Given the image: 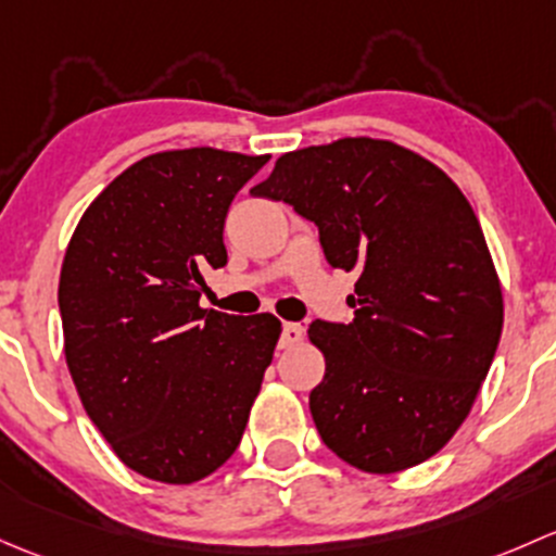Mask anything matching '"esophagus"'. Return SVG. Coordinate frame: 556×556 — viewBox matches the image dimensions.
<instances>
[{
	"label": "esophagus",
	"instance_id": "34e87169",
	"mask_svg": "<svg viewBox=\"0 0 556 556\" xmlns=\"http://www.w3.org/2000/svg\"><path fill=\"white\" fill-rule=\"evenodd\" d=\"M302 337H305V329L300 324H286L283 334H280V348H294L300 345Z\"/></svg>",
	"mask_w": 556,
	"mask_h": 556
}]
</instances>
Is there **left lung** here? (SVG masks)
<instances>
[{"instance_id":"obj_1","label":"left lung","mask_w":556,"mask_h":556,"mask_svg":"<svg viewBox=\"0 0 556 556\" xmlns=\"http://www.w3.org/2000/svg\"><path fill=\"white\" fill-rule=\"evenodd\" d=\"M251 194L316 222L331 267L358 270L353 324L313 320L324 444L366 473L420 466L477 402L503 331V289L477 214L422 154L348 136L276 160Z\"/></svg>"}]
</instances>
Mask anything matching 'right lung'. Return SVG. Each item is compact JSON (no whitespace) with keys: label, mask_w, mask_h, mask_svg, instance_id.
Returning <instances> with one entry per match:
<instances>
[{"label":"right lung","mask_w":556,"mask_h":556,"mask_svg":"<svg viewBox=\"0 0 556 556\" xmlns=\"http://www.w3.org/2000/svg\"><path fill=\"white\" fill-rule=\"evenodd\" d=\"M270 154L141 157L85 208L59 280L64 356L85 412L141 477L192 484L230 460L273 362V313L200 307L227 265L225 219Z\"/></svg>","instance_id":"1"}]
</instances>
